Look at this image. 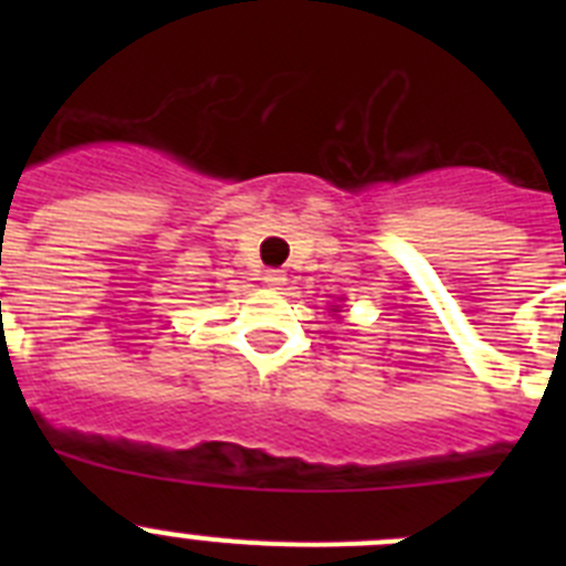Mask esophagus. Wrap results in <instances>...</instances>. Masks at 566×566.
Segmentation results:
<instances>
[{
    "label": "esophagus",
    "instance_id": "esophagus-1",
    "mask_svg": "<svg viewBox=\"0 0 566 566\" xmlns=\"http://www.w3.org/2000/svg\"><path fill=\"white\" fill-rule=\"evenodd\" d=\"M263 280H266L269 289H283V286H286V274L280 272V269H269V272L263 274Z\"/></svg>",
    "mask_w": 566,
    "mask_h": 566
}]
</instances>
